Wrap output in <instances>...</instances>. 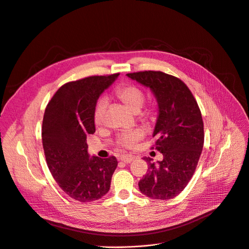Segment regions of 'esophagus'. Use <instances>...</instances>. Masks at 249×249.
Segmentation results:
<instances>
[{
	"label": "esophagus",
	"mask_w": 249,
	"mask_h": 249,
	"mask_svg": "<svg viewBox=\"0 0 249 249\" xmlns=\"http://www.w3.org/2000/svg\"><path fill=\"white\" fill-rule=\"evenodd\" d=\"M134 156L133 155H130V154H123L120 156V160L124 163H130L134 160Z\"/></svg>",
	"instance_id": "1"
}]
</instances>
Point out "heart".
Segmentation results:
<instances>
[{"instance_id":"1","label":"heart","mask_w":249,"mask_h":249,"mask_svg":"<svg viewBox=\"0 0 249 249\" xmlns=\"http://www.w3.org/2000/svg\"><path fill=\"white\" fill-rule=\"evenodd\" d=\"M117 96L122 102H124L134 113L140 112L141 116L144 118L150 117L152 114V109L150 107H146L142 112L140 111L144 100L145 94L143 90L137 85L126 83L119 87H117L115 91ZM108 107V100L105 97H101L98 99L95 104L93 111V121L96 125H102L105 121V115ZM144 136V132L142 130H135L132 132H122L117 137V143L126 149H131L135 147L136 143L142 139Z\"/></svg>"}]
</instances>
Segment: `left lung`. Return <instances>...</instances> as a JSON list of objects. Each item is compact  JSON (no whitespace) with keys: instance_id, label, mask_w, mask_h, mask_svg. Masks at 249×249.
Wrapping results in <instances>:
<instances>
[{"instance_id":"1","label":"left lung","mask_w":249,"mask_h":249,"mask_svg":"<svg viewBox=\"0 0 249 249\" xmlns=\"http://www.w3.org/2000/svg\"><path fill=\"white\" fill-rule=\"evenodd\" d=\"M127 76L151 89L159 106V116L151 149L162 153L158 164L144 157L148 170L139 189L152 199L177 196L192 178L204 144L201 111L183 81L161 71H140Z\"/></svg>"}]
</instances>
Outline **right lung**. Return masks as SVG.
<instances>
[{
    "instance_id": "obj_1",
    "label": "right lung",
    "mask_w": 249,
    "mask_h": 249,
    "mask_svg": "<svg viewBox=\"0 0 249 249\" xmlns=\"http://www.w3.org/2000/svg\"><path fill=\"white\" fill-rule=\"evenodd\" d=\"M119 73L90 76L61 86L43 118L42 142L50 172L61 189L80 202L100 199L110 189L118 161L89 157L87 135L94 134L93 111L99 96Z\"/></svg>"
}]
</instances>
